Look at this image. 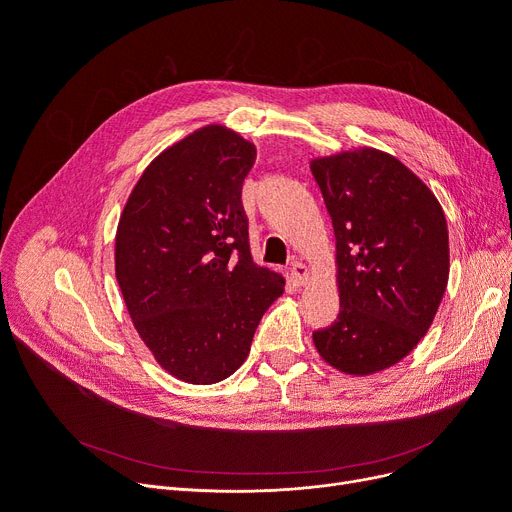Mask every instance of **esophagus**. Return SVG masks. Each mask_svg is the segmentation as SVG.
Returning <instances> with one entry per match:
<instances>
[{
	"mask_svg": "<svg viewBox=\"0 0 512 512\" xmlns=\"http://www.w3.org/2000/svg\"><path fill=\"white\" fill-rule=\"evenodd\" d=\"M307 278H309L307 265L301 263V261H294V263L290 265V282H292L294 286H303V284L307 282Z\"/></svg>",
	"mask_w": 512,
	"mask_h": 512,
	"instance_id": "obj_1",
	"label": "esophagus"
}]
</instances>
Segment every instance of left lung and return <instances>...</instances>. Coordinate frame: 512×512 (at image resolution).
<instances>
[{"label":"left lung","instance_id":"8db88e82","mask_svg":"<svg viewBox=\"0 0 512 512\" xmlns=\"http://www.w3.org/2000/svg\"><path fill=\"white\" fill-rule=\"evenodd\" d=\"M332 218L340 311L313 332L342 373L369 375L405 359L432 326L450 272L436 195L396 157L363 147L311 161Z\"/></svg>","mask_w":512,"mask_h":512}]
</instances>
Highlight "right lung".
<instances>
[{"label":"right lung","instance_id":"add662e5","mask_svg":"<svg viewBox=\"0 0 512 512\" xmlns=\"http://www.w3.org/2000/svg\"><path fill=\"white\" fill-rule=\"evenodd\" d=\"M257 157L209 124L161 151L124 205L116 280L155 361L188 384H215L249 357L284 278L253 263L242 182Z\"/></svg>","mask_w":512,"mask_h":512}]
</instances>
